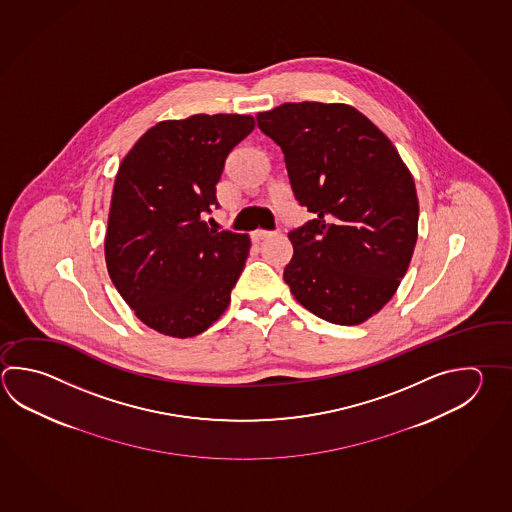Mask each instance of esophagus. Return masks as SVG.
Returning a JSON list of instances; mask_svg holds the SVG:
<instances>
[{"label":"esophagus","instance_id":"1","mask_svg":"<svg viewBox=\"0 0 512 512\" xmlns=\"http://www.w3.org/2000/svg\"><path fill=\"white\" fill-rule=\"evenodd\" d=\"M273 235H277L275 232H266V230H255V232L251 233V237H253V241H264V239H271Z\"/></svg>","mask_w":512,"mask_h":512}]
</instances>
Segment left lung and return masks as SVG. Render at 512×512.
Returning <instances> with one entry per match:
<instances>
[{
	"label": "left lung",
	"mask_w": 512,
	"mask_h": 512,
	"mask_svg": "<svg viewBox=\"0 0 512 512\" xmlns=\"http://www.w3.org/2000/svg\"><path fill=\"white\" fill-rule=\"evenodd\" d=\"M282 148L313 219L290 232L284 280L313 315L358 326L395 295L418 239L415 181L395 145L344 103H284L257 114Z\"/></svg>",
	"instance_id": "8db88e82"
}]
</instances>
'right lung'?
I'll return each mask as SVG.
<instances>
[{
	"label": "right lung",
	"mask_w": 512,
	"mask_h": 512,
	"mask_svg": "<svg viewBox=\"0 0 512 512\" xmlns=\"http://www.w3.org/2000/svg\"><path fill=\"white\" fill-rule=\"evenodd\" d=\"M255 128L239 114L166 119L117 170L105 235L110 279L135 317L161 335H201L221 317L248 259V233L217 232L203 213L233 146Z\"/></svg>",
	"instance_id": "add662e5"
}]
</instances>
